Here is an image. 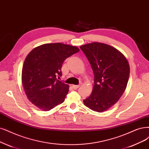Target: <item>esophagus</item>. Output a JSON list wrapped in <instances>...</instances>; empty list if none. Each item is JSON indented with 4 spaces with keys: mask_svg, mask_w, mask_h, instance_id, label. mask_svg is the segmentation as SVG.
<instances>
[{
    "mask_svg": "<svg viewBox=\"0 0 149 149\" xmlns=\"http://www.w3.org/2000/svg\"><path fill=\"white\" fill-rule=\"evenodd\" d=\"M80 85H72V88L74 89H77V88H78L79 87H80Z\"/></svg>",
    "mask_w": 149,
    "mask_h": 149,
    "instance_id": "1",
    "label": "esophagus"
}]
</instances>
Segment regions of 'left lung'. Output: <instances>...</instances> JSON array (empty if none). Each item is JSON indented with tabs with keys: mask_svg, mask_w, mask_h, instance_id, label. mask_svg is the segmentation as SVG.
<instances>
[{
	"mask_svg": "<svg viewBox=\"0 0 149 149\" xmlns=\"http://www.w3.org/2000/svg\"><path fill=\"white\" fill-rule=\"evenodd\" d=\"M80 48L95 76L91 94L84 103L94 111H106L117 102L125 91L130 76L128 60L117 49L106 43L92 42Z\"/></svg>",
	"mask_w": 149,
	"mask_h": 149,
	"instance_id": "1",
	"label": "left lung"
}]
</instances>
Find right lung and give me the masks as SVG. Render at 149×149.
<instances>
[{"mask_svg": "<svg viewBox=\"0 0 149 149\" xmlns=\"http://www.w3.org/2000/svg\"><path fill=\"white\" fill-rule=\"evenodd\" d=\"M75 46L62 43H46L27 55L22 69V84L28 100L44 111L64 102L69 86L58 80L63 62L79 52Z\"/></svg>", "mask_w": 149, "mask_h": 149, "instance_id": "1", "label": "right lung"}]
</instances>
